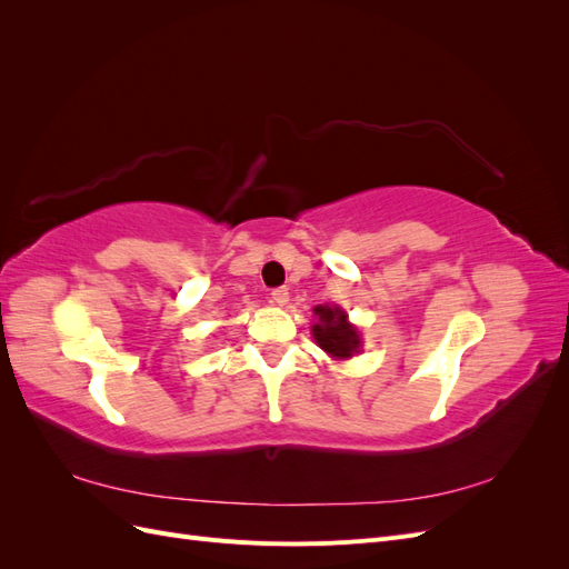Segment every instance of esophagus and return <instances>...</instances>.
Listing matches in <instances>:
<instances>
[{"label": "esophagus", "instance_id": "obj_1", "mask_svg": "<svg viewBox=\"0 0 569 569\" xmlns=\"http://www.w3.org/2000/svg\"><path fill=\"white\" fill-rule=\"evenodd\" d=\"M270 301H272L274 306H284V303L289 301V289H287V287H274V289L270 291Z\"/></svg>", "mask_w": 569, "mask_h": 569}]
</instances>
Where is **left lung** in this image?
Masks as SVG:
<instances>
[{"instance_id":"1","label":"left lung","mask_w":569,"mask_h":569,"mask_svg":"<svg viewBox=\"0 0 569 569\" xmlns=\"http://www.w3.org/2000/svg\"><path fill=\"white\" fill-rule=\"evenodd\" d=\"M318 325H313V337L335 358H349L358 351L360 339L353 327L347 322V316L339 308L330 306H316Z\"/></svg>"}]
</instances>
